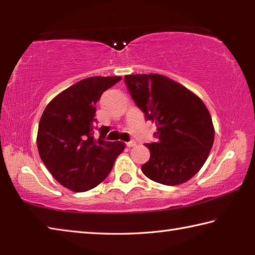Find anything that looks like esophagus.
Masks as SVG:
<instances>
[{"label":"esophagus","instance_id":"34e87169","mask_svg":"<svg viewBox=\"0 0 255 255\" xmlns=\"http://www.w3.org/2000/svg\"><path fill=\"white\" fill-rule=\"evenodd\" d=\"M135 145H136V141L135 140H130V141H128V143H127L128 147H132V146H135Z\"/></svg>","mask_w":255,"mask_h":255}]
</instances>
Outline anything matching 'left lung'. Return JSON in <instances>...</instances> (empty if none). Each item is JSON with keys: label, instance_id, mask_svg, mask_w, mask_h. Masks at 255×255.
<instances>
[{"label": "left lung", "instance_id": "8db88e82", "mask_svg": "<svg viewBox=\"0 0 255 255\" xmlns=\"http://www.w3.org/2000/svg\"><path fill=\"white\" fill-rule=\"evenodd\" d=\"M131 98L157 127L156 143L141 171L165 185L184 183L198 173L213 147L215 129L201 99L185 86L159 74L125 76Z\"/></svg>", "mask_w": 255, "mask_h": 255}]
</instances>
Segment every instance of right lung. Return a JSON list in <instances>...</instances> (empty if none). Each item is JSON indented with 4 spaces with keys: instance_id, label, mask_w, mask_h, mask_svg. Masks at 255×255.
<instances>
[{
    "instance_id": "1",
    "label": "right lung",
    "mask_w": 255,
    "mask_h": 255,
    "mask_svg": "<svg viewBox=\"0 0 255 255\" xmlns=\"http://www.w3.org/2000/svg\"><path fill=\"white\" fill-rule=\"evenodd\" d=\"M120 76H92L56 96L44 110L37 133L41 161L58 182L75 192L91 190L105 180L125 149L123 141L94 137L97 102Z\"/></svg>"
}]
</instances>
